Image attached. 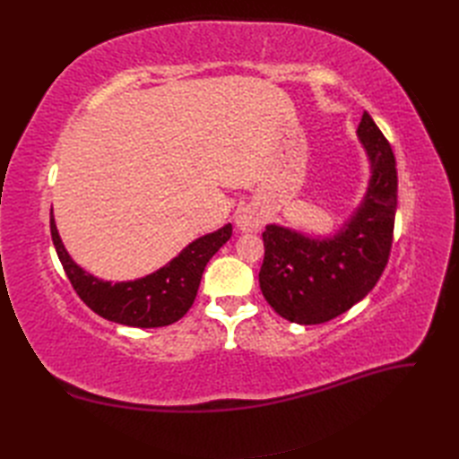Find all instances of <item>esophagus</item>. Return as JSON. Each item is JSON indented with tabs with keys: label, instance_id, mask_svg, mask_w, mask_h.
<instances>
[{
	"label": "esophagus",
	"instance_id": "1",
	"mask_svg": "<svg viewBox=\"0 0 459 459\" xmlns=\"http://www.w3.org/2000/svg\"><path fill=\"white\" fill-rule=\"evenodd\" d=\"M235 224L241 231H258L264 224V214L260 206L256 204H245L238 212H235Z\"/></svg>",
	"mask_w": 459,
	"mask_h": 459
}]
</instances>
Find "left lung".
I'll return each mask as SVG.
<instances>
[{
    "label": "left lung",
    "instance_id": "1",
    "mask_svg": "<svg viewBox=\"0 0 459 459\" xmlns=\"http://www.w3.org/2000/svg\"><path fill=\"white\" fill-rule=\"evenodd\" d=\"M358 135L369 157L371 179L344 228L325 239L275 224L262 233V295L293 324H325L351 310L379 281L391 255L398 193L394 152L368 110Z\"/></svg>",
    "mask_w": 459,
    "mask_h": 459
}]
</instances>
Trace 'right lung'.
<instances>
[{
  "label": "right lung",
  "instance_id": "add662e5",
  "mask_svg": "<svg viewBox=\"0 0 459 459\" xmlns=\"http://www.w3.org/2000/svg\"><path fill=\"white\" fill-rule=\"evenodd\" d=\"M51 239L78 297L108 322L130 327H164L178 322L197 297L206 262L231 238V224L189 243L182 253L142 280L110 283L97 280L68 256L57 226L49 220Z\"/></svg>",
  "mask_w": 459,
  "mask_h": 459
}]
</instances>
